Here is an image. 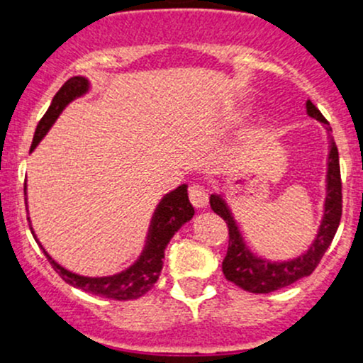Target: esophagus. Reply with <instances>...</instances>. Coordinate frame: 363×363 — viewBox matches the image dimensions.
Returning a JSON list of instances; mask_svg holds the SVG:
<instances>
[{
	"mask_svg": "<svg viewBox=\"0 0 363 363\" xmlns=\"http://www.w3.org/2000/svg\"><path fill=\"white\" fill-rule=\"evenodd\" d=\"M188 194H189V201L193 203L194 208H203V206H206V203H208V194H206L205 188L200 184H191L188 189Z\"/></svg>",
	"mask_w": 363,
	"mask_h": 363,
	"instance_id": "34e87169",
	"label": "esophagus"
}]
</instances>
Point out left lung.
Instances as JSON below:
<instances>
[{
	"label": "left lung",
	"instance_id": "1",
	"mask_svg": "<svg viewBox=\"0 0 363 363\" xmlns=\"http://www.w3.org/2000/svg\"><path fill=\"white\" fill-rule=\"evenodd\" d=\"M306 111L312 118L322 122L328 130H330L329 122L312 101H306ZM210 206L218 217L225 220L229 227V248L222 262V272L227 281L234 282L241 289L248 293H272L277 289L286 288L293 284L298 279L310 276L315 270L318 262L324 257L325 250L333 242L337 225L341 220L343 212V194H341V172H340V155L334 145V139H330V151L328 162V196L324 205V218L318 227L315 241L308 248V252L300 255L298 258L288 262H270L265 258L257 257L246 248L242 236L234 222L233 213L227 208L225 201L218 194L210 196Z\"/></svg>",
	"mask_w": 363,
	"mask_h": 363
}]
</instances>
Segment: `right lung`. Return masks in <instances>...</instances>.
I'll use <instances>...</instances> for the list:
<instances>
[{"label": "right lung", "mask_w": 363, "mask_h": 363, "mask_svg": "<svg viewBox=\"0 0 363 363\" xmlns=\"http://www.w3.org/2000/svg\"><path fill=\"white\" fill-rule=\"evenodd\" d=\"M89 89V82L86 77H70L65 82L57 94H55L53 101H51L50 108L45 113V117L41 118L35 127V134L33 139V145H30V151L39 145L45 134L50 130V127L53 125V122L57 121L58 115L62 113V110L72 101V99L82 96L86 91ZM26 186H23V194L26 193ZM27 200V198H26ZM194 215L193 205L189 203L188 198V186L182 184L177 189L170 191L169 194L163 196V200L158 203L157 210H155L153 218H151L148 238H146V246L143 250L141 257L138 258V262L134 265H130L129 269L123 270L121 274H115V276L108 277H84L79 276V274L70 272V270L63 269L62 265H58L50 255H46L48 262L51 267L58 272V276L65 282H69L74 288L82 289L86 293L98 294L103 298H111V300H136V298L143 296L150 291L155 286V282L158 281V276L162 272L163 265V252H165L167 245H169L170 238L181 229L182 224L191 220V217ZM29 220V218H27ZM30 233L35 238L33 225H30Z\"/></svg>", "instance_id": "1"}]
</instances>
